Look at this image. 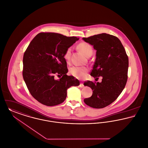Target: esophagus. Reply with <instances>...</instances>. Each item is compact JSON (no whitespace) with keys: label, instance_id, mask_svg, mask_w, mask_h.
Instances as JSON below:
<instances>
[{"label":"esophagus","instance_id":"obj_1","mask_svg":"<svg viewBox=\"0 0 148 148\" xmlns=\"http://www.w3.org/2000/svg\"><path fill=\"white\" fill-rule=\"evenodd\" d=\"M79 87H80V88H83V87H84V85H83V83H81L80 84V85H79Z\"/></svg>","mask_w":148,"mask_h":148}]
</instances>
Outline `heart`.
Masks as SVG:
<instances>
[{
    "instance_id": "heart-1",
    "label": "heart",
    "mask_w": 148,
    "mask_h": 148,
    "mask_svg": "<svg viewBox=\"0 0 148 148\" xmlns=\"http://www.w3.org/2000/svg\"><path fill=\"white\" fill-rule=\"evenodd\" d=\"M79 49L83 52L86 56L92 55L93 53V48L92 46L86 42H83L79 44L78 46ZM71 48H68L66 49L64 53V57L65 59L67 61H69L70 58L71 54ZM88 69L84 66H74L71 67L70 69V74L75 77V78L79 79H83L86 77Z\"/></svg>"
}]
</instances>
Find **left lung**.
<instances>
[{"mask_svg":"<svg viewBox=\"0 0 148 148\" xmlns=\"http://www.w3.org/2000/svg\"><path fill=\"white\" fill-rule=\"evenodd\" d=\"M97 50L96 59L90 75L102 77V82L87 80L84 86L91 88L92 96L85 98L86 104L95 108H102L111 104L120 95L127 80L129 59L120 40L107 34L83 37Z\"/></svg>","mask_w":148,"mask_h":148,"instance_id":"left-lung-1","label":"left lung"}]
</instances>
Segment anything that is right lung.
<instances>
[{
  "instance_id": "obj_1",
  "label": "right lung",
  "mask_w": 148,
  "mask_h": 148,
  "mask_svg": "<svg viewBox=\"0 0 148 148\" xmlns=\"http://www.w3.org/2000/svg\"><path fill=\"white\" fill-rule=\"evenodd\" d=\"M79 40L60 34L41 32L31 41L23 59V77L31 95L47 106L62 103L67 89L78 86L79 81L68 76L64 55L66 49ZM60 77L55 79L54 75Z\"/></svg>"
}]
</instances>
